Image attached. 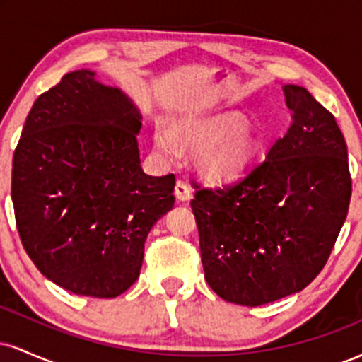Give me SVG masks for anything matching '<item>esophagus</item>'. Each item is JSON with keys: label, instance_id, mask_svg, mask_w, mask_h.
Instances as JSON below:
<instances>
[{"label": "esophagus", "instance_id": "1", "mask_svg": "<svg viewBox=\"0 0 362 362\" xmlns=\"http://www.w3.org/2000/svg\"><path fill=\"white\" fill-rule=\"evenodd\" d=\"M175 197L182 202L189 201V199L192 197V190H190V187L187 185L184 180H178L175 184Z\"/></svg>", "mask_w": 362, "mask_h": 362}]
</instances>
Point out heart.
Segmentation results:
<instances>
[{"label": "heart", "mask_w": 362, "mask_h": 362, "mask_svg": "<svg viewBox=\"0 0 362 362\" xmlns=\"http://www.w3.org/2000/svg\"><path fill=\"white\" fill-rule=\"evenodd\" d=\"M173 138L182 146L199 148L201 167L216 178L238 172L255 149V138L238 112L187 120L175 129ZM173 138L167 129H156L155 141L160 151L172 153Z\"/></svg>", "instance_id": "b5f03b06"}]
</instances>
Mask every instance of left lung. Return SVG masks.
<instances>
[{
    "label": "left lung",
    "mask_w": 362,
    "mask_h": 362,
    "mask_svg": "<svg viewBox=\"0 0 362 362\" xmlns=\"http://www.w3.org/2000/svg\"><path fill=\"white\" fill-rule=\"evenodd\" d=\"M291 126L264 160L226 184L194 182L202 267L224 301L260 306L300 293L327 264L347 218L352 182L334 115L284 85Z\"/></svg>",
    "instance_id": "1"
}]
</instances>
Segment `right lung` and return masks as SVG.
<instances>
[{
	"label": "right lung",
	"mask_w": 362,
	"mask_h": 362,
	"mask_svg": "<svg viewBox=\"0 0 362 362\" xmlns=\"http://www.w3.org/2000/svg\"><path fill=\"white\" fill-rule=\"evenodd\" d=\"M95 74H64L34 102L11 199L25 252L49 281L115 298L139 277L148 233L175 204V177L143 172L139 110Z\"/></svg>",
	"instance_id": "obj_1"
}]
</instances>
